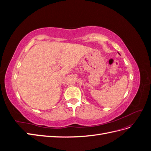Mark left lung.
<instances>
[{
	"label": "left lung",
	"mask_w": 151,
	"mask_h": 151,
	"mask_svg": "<svg viewBox=\"0 0 151 151\" xmlns=\"http://www.w3.org/2000/svg\"><path fill=\"white\" fill-rule=\"evenodd\" d=\"M119 54H120V53H119Z\"/></svg>",
	"instance_id": "1"
}]
</instances>
